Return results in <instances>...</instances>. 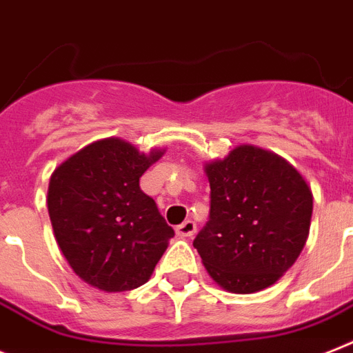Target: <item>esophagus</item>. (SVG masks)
I'll return each mask as SVG.
<instances>
[{
  "label": "esophagus",
  "mask_w": 353,
  "mask_h": 353,
  "mask_svg": "<svg viewBox=\"0 0 353 353\" xmlns=\"http://www.w3.org/2000/svg\"><path fill=\"white\" fill-rule=\"evenodd\" d=\"M194 231H196V223L193 220H185L180 225H176V234L182 236V238H189V236H193Z\"/></svg>",
  "instance_id": "esophagus-1"
}]
</instances>
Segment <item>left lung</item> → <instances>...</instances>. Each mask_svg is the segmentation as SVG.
I'll return each instance as SVG.
<instances>
[{
  "label": "left lung",
  "instance_id": "left-lung-1",
  "mask_svg": "<svg viewBox=\"0 0 353 353\" xmlns=\"http://www.w3.org/2000/svg\"><path fill=\"white\" fill-rule=\"evenodd\" d=\"M205 173L209 220L193 245L209 276L234 294L270 287L305 247L312 191L294 165L256 145L236 148Z\"/></svg>",
  "mask_w": 353,
  "mask_h": 353
}]
</instances>
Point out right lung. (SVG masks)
<instances>
[{"label": "right lung", "instance_id": "obj_1", "mask_svg": "<svg viewBox=\"0 0 353 353\" xmlns=\"http://www.w3.org/2000/svg\"><path fill=\"white\" fill-rule=\"evenodd\" d=\"M164 151L144 155L130 142L104 139L54 171L48 214L75 274L104 292L144 285L173 238L141 176Z\"/></svg>", "mask_w": 353, "mask_h": 353}]
</instances>
